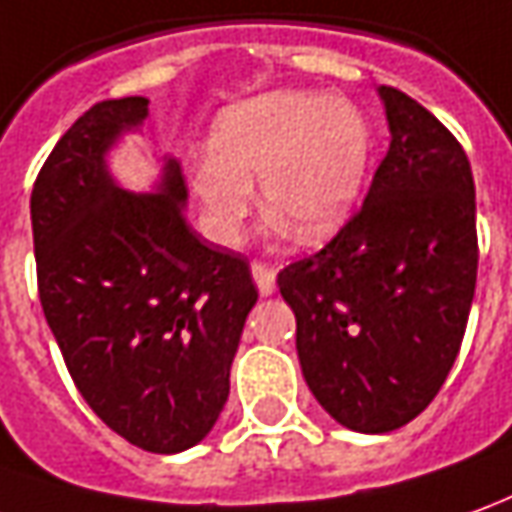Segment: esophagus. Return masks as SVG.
<instances>
[{
  "label": "esophagus",
  "mask_w": 512,
  "mask_h": 512,
  "mask_svg": "<svg viewBox=\"0 0 512 512\" xmlns=\"http://www.w3.org/2000/svg\"><path fill=\"white\" fill-rule=\"evenodd\" d=\"M253 281H256V287L262 295H273L276 292V270H270V267H264V264H253Z\"/></svg>",
  "instance_id": "esophagus-1"
}]
</instances>
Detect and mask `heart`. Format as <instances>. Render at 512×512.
Listing matches in <instances>:
<instances>
[{"mask_svg":"<svg viewBox=\"0 0 512 512\" xmlns=\"http://www.w3.org/2000/svg\"><path fill=\"white\" fill-rule=\"evenodd\" d=\"M368 119L320 91H273L225 108L211 150L192 169V192L214 242L234 245L262 186L264 214L301 242H320L354 217L368 181Z\"/></svg>","mask_w":512,"mask_h":512,"instance_id":"b5f03b06","label":"heart"}]
</instances>
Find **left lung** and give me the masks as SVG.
Wrapping results in <instances>:
<instances>
[{"instance_id": "left-lung-1", "label": "left lung", "mask_w": 512, "mask_h": 512, "mask_svg": "<svg viewBox=\"0 0 512 512\" xmlns=\"http://www.w3.org/2000/svg\"><path fill=\"white\" fill-rule=\"evenodd\" d=\"M390 150L354 220L278 273L303 379L337 424L384 435L446 382L477 284V203L463 147L424 105L376 88Z\"/></svg>"}]
</instances>
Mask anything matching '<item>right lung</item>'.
<instances>
[{"mask_svg": "<svg viewBox=\"0 0 512 512\" xmlns=\"http://www.w3.org/2000/svg\"><path fill=\"white\" fill-rule=\"evenodd\" d=\"M147 105L88 108L38 172L30 220L41 306L80 396L133 446L178 454L217 424L259 292L242 256L189 228L175 155L147 192L116 181L108 155Z\"/></svg>", "mask_w": 512, "mask_h": 512, "instance_id": "obj_1", "label": "right lung"}]
</instances>
